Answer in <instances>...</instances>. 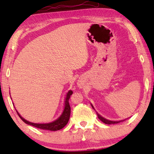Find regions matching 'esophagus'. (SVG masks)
<instances>
[{"label": "esophagus", "mask_w": 154, "mask_h": 154, "mask_svg": "<svg viewBox=\"0 0 154 154\" xmlns=\"http://www.w3.org/2000/svg\"><path fill=\"white\" fill-rule=\"evenodd\" d=\"M80 86H81V85H80Z\"/></svg>", "instance_id": "obj_1"}]
</instances>
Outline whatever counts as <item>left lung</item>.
<instances>
[{
  "mask_svg": "<svg viewBox=\"0 0 154 154\" xmlns=\"http://www.w3.org/2000/svg\"><path fill=\"white\" fill-rule=\"evenodd\" d=\"M92 105V104H91ZM92 108L94 109V107H93V106H92ZM97 116H98V118H99V119L101 121H102L103 123H105V124H115V123H120V122H121V121H109V120H107V119H104V118H103L102 116H101L99 114V113H97Z\"/></svg>",
  "mask_w": 154,
  "mask_h": 154,
  "instance_id": "left-lung-1",
  "label": "left lung"
}]
</instances>
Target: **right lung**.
<instances>
[{"label":"right lung","mask_w":154,"mask_h":154,"mask_svg":"<svg viewBox=\"0 0 154 154\" xmlns=\"http://www.w3.org/2000/svg\"><path fill=\"white\" fill-rule=\"evenodd\" d=\"M72 94H73V92L71 91V90H69V91L68 92V93H67V94H66V100H65L64 109V111H63V113L57 119L55 120V121L53 122H52V123H42V124L41 123L39 124V123H31V122L27 121L26 120L23 119V118L20 115V113H19L17 111V113H18L19 116L20 117V119H22L25 123L28 124V125L34 126V127H35V128H40V129L50 130V131H56V130H61L66 125L67 123H68L69 120V117H70L71 106H70V105H69V99H70V97Z\"/></svg>","instance_id":"1"}]
</instances>
